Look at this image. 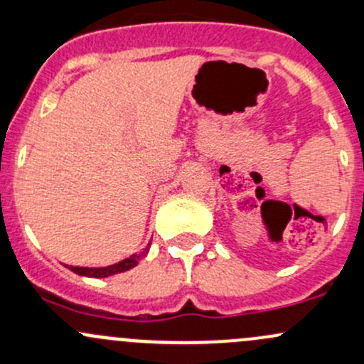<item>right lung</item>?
I'll return each mask as SVG.
<instances>
[{
  "label": "right lung",
  "instance_id": "1",
  "mask_svg": "<svg viewBox=\"0 0 364 364\" xmlns=\"http://www.w3.org/2000/svg\"><path fill=\"white\" fill-rule=\"evenodd\" d=\"M150 246V244H148ZM144 247L143 252H139V255H132L129 256V258L122 259V262L114 263V265H109V267H101V269H89V267H71V265H66L68 269L71 270V272L78 274V275H85V277H109V275H114V274H120V272H125V270H131L132 267H136L137 263L141 262V259L146 256V252L150 247Z\"/></svg>",
  "mask_w": 364,
  "mask_h": 364
}]
</instances>
